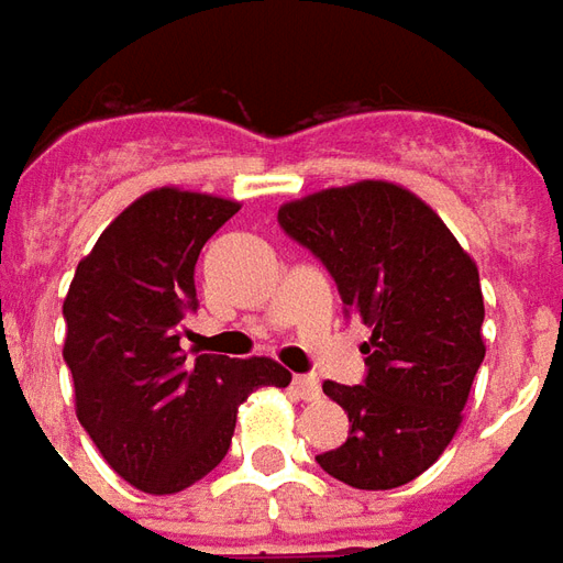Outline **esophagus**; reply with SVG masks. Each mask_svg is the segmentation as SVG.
<instances>
[{"instance_id": "34e87169", "label": "esophagus", "mask_w": 563, "mask_h": 563, "mask_svg": "<svg viewBox=\"0 0 563 563\" xmlns=\"http://www.w3.org/2000/svg\"><path fill=\"white\" fill-rule=\"evenodd\" d=\"M294 390L300 394L302 400H318L321 397V382L309 376V373L306 376H294Z\"/></svg>"}]
</instances>
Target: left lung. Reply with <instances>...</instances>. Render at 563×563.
<instances>
[{
	"mask_svg": "<svg viewBox=\"0 0 563 563\" xmlns=\"http://www.w3.org/2000/svg\"><path fill=\"white\" fill-rule=\"evenodd\" d=\"M278 224L324 263L345 314L373 327L364 382H324L349 440L314 461L352 488H400L452 442L485 361L479 269L437 211L388 181L288 202Z\"/></svg>",
	"mask_w": 563,
	"mask_h": 563,
	"instance_id": "obj_1",
	"label": "left lung"
}]
</instances>
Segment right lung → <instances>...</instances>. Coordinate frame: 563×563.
Segmentation results:
<instances>
[{"instance_id":"add662e5","label":"right lung","mask_w":563,"mask_h":563,"mask_svg":"<svg viewBox=\"0 0 563 563\" xmlns=\"http://www.w3.org/2000/svg\"><path fill=\"white\" fill-rule=\"evenodd\" d=\"M239 202L175 187L123 209L78 263L63 300V361L81 428L111 470L145 494H175L224 461L239 402L285 388L269 357L236 361L181 352L185 314L197 312L194 266Z\"/></svg>"}]
</instances>
